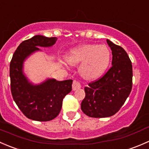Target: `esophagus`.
I'll use <instances>...</instances> for the list:
<instances>
[{"mask_svg":"<svg viewBox=\"0 0 149 149\" xmlns=\"http://www.w3.org/2000/svg\"><path fill=\"white\" fill-rule=\"evenodd\" d=\"M81 87V85L80 83H79L78 81L77 80H74V82H73V84H72V90H78V89H79Z\"/></svg>","mask_w":149,"mask_h":149,"instance_id":"34e87169","label":"esophagus"}]
</instances>
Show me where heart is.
I'll list each match as a JSON object with an SVG mask.
<instances>
[{
    "mask_svg": "<svg viewBox=\"0 0 149 149\" xmlns=\"http://www.w3.org/2000/svg\"><path fill=\"white\" fill-rule=\"evenodd\" d=\"M111 54L104 44H87L72 49L67 56L70 64L80 63L79 73L87 80H94L104 74L110 62Z\"/></svg>",
    "mask_w": 149,
    "mask_h": 149,
    "instance_id": "obj_1",
    "label": "heart"
}]
</instances>
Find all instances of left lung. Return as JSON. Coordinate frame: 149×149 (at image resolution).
<instances>
[{
	"label": "left lung",
	"mask_w": 149,
	"mask_h": 149,
	"mask_svg": "<svg viewBox=\"0 0 149 149\" xmlns=\"http://www.w3.org/2000/svg\"><path fill=\"white\" fill-rule=\"evenodd\" d=\"M112 67L98 80L85 87L82 112L89 117L106 118L116 114L129 96L132 89V63L126 52L111 41Z\"/></svg>",
	"instance_id": "left-lung-1"
}]
</instances>
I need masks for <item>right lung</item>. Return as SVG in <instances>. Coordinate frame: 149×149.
<instances>
[{
	"mask_svg": "<svg viewBox=\"0 0 149 149\" xmlns=\"http://www.w3.org/2000/svg\"><path fill=\"white\" fill-rule=\"evenodd\" d=\"M56 37L36 35L20 44L14 52L10 64V90L18 108L29 119L37 121L53 120L62 109V100L72 90V79L57 81L48 78L40 84L29 81L24 72V64L27 58L39 47H51Z\"/></svg>",
	"mask_w": 149,
	"mask_h": 149,
	"instance_id": "add662e5",
	"label": "right lung"
}]
</instances>
